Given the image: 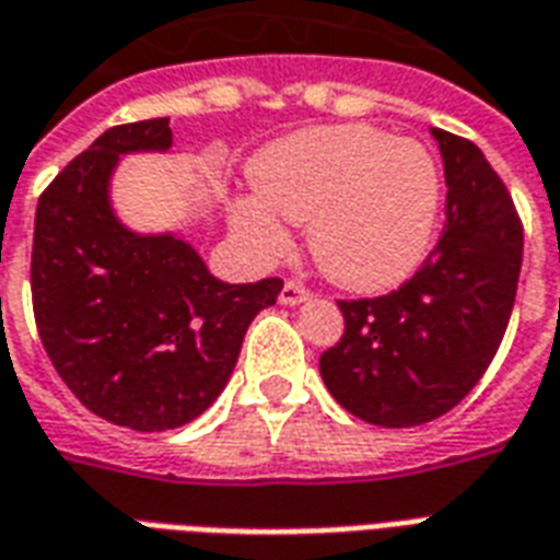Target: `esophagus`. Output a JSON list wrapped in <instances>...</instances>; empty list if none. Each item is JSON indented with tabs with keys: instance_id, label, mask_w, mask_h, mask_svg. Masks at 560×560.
Masks as SVG:
<instances>
[{
	"instance_id": "esophagus-1",
	"label": "esophagus",
	"mask_w": 560,
	"mask_h": 560,
	"mask_svg": "<svg viewBox=\"0 0 560 560\" xmlns=\"http://www.w3.org/2000/svg\"><path fill=\"white\" fill-rule=\"evenodd\" d=\"M312 293H308V288L305 284H300V281H284V288H281L279 293V303L281 305H300L305 303Z\"/></svg>"
}]
</instances>
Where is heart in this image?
I'll list each match as a JSON object with an SVG mask.
<instances>
[{
  "label": "heart",
  "instance_id": "obj_1",
  "mask_svg": "<svg viewBox=\"0 0 560 560\" xmlns=\"http://www.w3.org/2000/svg\"><path fill=\"white\" fill-rule=\"evenodd\" d=\"M248 183L255 200H233V233L276 257L288 248L278 219L308 224L315 264L345 291H389L429 255L441 173L420 143L372 126L305 128L264 149Z\"/></svg>",
  "mask_w": 560,
  "mask_h": 560
}]
</instances>
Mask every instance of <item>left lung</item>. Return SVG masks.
Masks as SVG:
<instances>
[{
    "label": "left lung",
    "mask_w": 560,
    "mask_h": 560,
    "mask_svg": "<svg viewBox=\"0 0 560 560\" xmlns=\"http://www.w3.org/2000/svg\"><path fill=\"white\" fill-rule=\"evenodd\" d=\"M446 176V224L399 291L341 300L345 336L320 353L341 408L384 429L438 420L477 387L504 339L522 269V224L470 140L432 128Z\"/></svg>",
    "instance_id": "obj_1"
}]
</instances>
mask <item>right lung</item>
Wrapping results in <instances>:
<instances>
[{
	"mask_svg": "<svg viewBox=\"0 0 560 560\" xmlns=\"http://www.w3.org/2000/svg\"><path fill=\"white\" fill-rule=\"evenodd\" d=\"M171 119L107 128L47 185L35 212L32 308L44 351L92 413L167 432L231 381L245 329L281 281L228 284L176 233H138L114 212L122 155L167 152Z\"/></svg>",
	"mask_w": 560,
	"mask_h": 560,
	"instance_id": "1",
	"label": "right lung"
}]
</instances>
